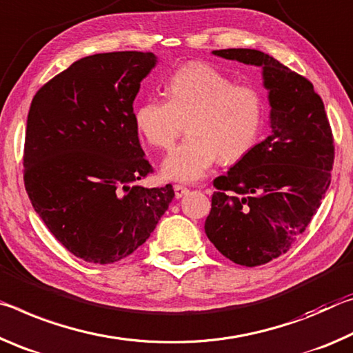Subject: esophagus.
<instances>
[{"label":"esophagus","mask_w":353,"mask_h":353,"mask_svg":"<svg viewBox=\"0 0 353 353\" xmlns=\"http://www.w3.org/2000/svg\"><path fill=\"white\" fill-rule=\"evenodd\" d=\"M173 190H175L176 199H181L183 195H186L189 192V189L186 186H183V184H175V186H173Z\"/></svg>","instance_id":"1"}]
</instances>
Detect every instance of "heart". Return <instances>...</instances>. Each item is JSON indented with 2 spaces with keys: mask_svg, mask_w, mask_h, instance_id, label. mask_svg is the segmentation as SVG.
Instances as JSON below:
<instances>
[{
  "mask_svg": "<svg viewBox=\"0 0 353 353\" xmlns=\"http://www.w3.org/2000/svg\"><path fill=\"white\" fill-rule=\"evenodd\" d=\"M165 98L148 97L134 109L137 131L150 145L169 150L184 130L189 136L167 156L165 176L197 181L212 164L233 163L261 134L265 101L261 90L234 81L203 62H189L170 74Z\"/></svg>",
  "mask_w": 353,
  "mask_h": 353,
  "instance_id": "heart-1",
  "label": "heart"
}]
</instances>
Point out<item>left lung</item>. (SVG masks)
<instances>
[{"label": "left lung", "instance_id": "obj_1", "mask_svg": "<svg viewBox=\"0 0 353 353\" xmlns=\"http://www.w3.org/2000/svg\"><path fill=\"white\" fill-rule=\"evenodd\" d=\"M214 54L263 67L272 132L217 176L205 231L225 258L255 268L290 250L332 181L334 143L322 98L310 81L258 50Z\"/></svg>", "mask_w": 353, "mask_h": 353}]
</instances>
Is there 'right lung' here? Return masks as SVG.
Returning a JSON list of instances; mask_svg holds the SVG:
<instances>
[{
	"instance_id": "add662e5",
	"label": "right lung",
	"mask_w": 353,
	"mask_h": 353,
	"mask_svg": "<svg viewBox=\"0 0 353 353\" xmlns=\"http://www.w3.org/2000/svg\"><path fill=\"white\" fill-rule=\"evenodd\" d=\"M156 56L114 51L83 57L34 95L23 180L54 238L85 263L111 264L145 242L172 203V184L143 188L132 103Z\"/></svg>"
}]
</instances>
